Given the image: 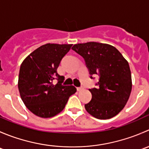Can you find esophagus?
I'll use <instances>...</instances> for the list:
<instances>
[{"label":"esophagus","mask_w":149,"mask_h":149,"mask_svg":"<svg viewBox=\"0 0 149 149\" xmlns=\"http://www.w3.org/2000/svg\"><path fill=\"white\" fill-rule=\"evenodd\" d=\"M83 89H84L83 87H77V91H82Z\"/></svg>","instance_id":"1"}]
</instances>
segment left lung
Returning <instances> with one entry per match:
<instances>
[{
  "instance_id": "obj_1",
  "label": "left lung",
  "mask_w": 149,
  "mask_h": 149,
  "mask_svg": "<svg viewBox=\"0 0 149 149\" xmlns=\"http://www.w3.org/2000/svg\"><path fill=\"white\" fill-rule=\"evenodd\" d=\"M72 49L84 58L91 76L100 77L97 88L89 89L92 99L85 109L94 118L107 120L124 108L132 90L130 66L123 55L108 44L89 42L74 45Z\"/></svg>"
}]
</instances>
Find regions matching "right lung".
<instances>
[{"instance_id":"1","label":"right lung","mask_w":149,"mask_h":149,"mask_svg":"<svg viewBox=\"0 0 149 149\" xmlns=\"http://www.w3.org/2000/svg\"><path fill=\"white\" fill-rule=\"evenodd\" d=\"M73 45L48 44L40 46L22 62L18 87L27 109L42 118L55 116L65 108L75 94L73 86H63L64 77L57 72L61 60ZM56 77L58 82L52 83Z\"/></svg>"}]
</instances>
